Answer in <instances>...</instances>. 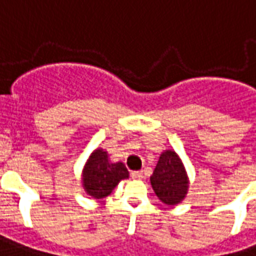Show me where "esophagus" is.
<instances>
[{
    "instance_id": "obj_1",
    "label": "esophagus",
    "mask_w": 256,
    "mask_h": 256,
    "mask_svg": "<svg viewBox=\"0 0 256 256\" xmlns=\"http://www.w3.org/2000/svg\"><path fill=\"white\" fill-rule=\"evenodd\" d=\"M130 175H132V178H133V179H136V180H140V179H142L144 178L142 172L141 171H133L132 174H130Z\"/></svg>"
}]
</instances>
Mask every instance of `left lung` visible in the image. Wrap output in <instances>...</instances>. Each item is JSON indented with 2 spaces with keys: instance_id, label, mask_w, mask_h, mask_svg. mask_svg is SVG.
<instances>
[{
  "instance_id": "1",
  "label": "left lung",
  "mask_w": 256,
  "mask_h": 256,
  "mask_svg": "<svg viewBox=\"0 0 256 256\" xmlns=\"http://www.w3.org/2000/svg\"><path fill=\"white\" fill-rule=\"evenodd\" d=\"M150 183L158 200L166 205H178L187 194L186 171L175 152L166 150L160 156L150 176Z\"/></svg>"
}]
</instances>
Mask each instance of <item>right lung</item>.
I'll return each mask as SVG.
<instances>
[{
	"label": "right lung",
	"instance_id": "obj_1",
	"mask_svg": "<svg viewBox=\"0 0 256 256\" xmlns=\"http://www.w3.org/2000/svg\"><path fill=\"white\" fill-rule=\"evenodd\" d=\"M126 178H128V171L124 164H111L107 152L98 149L92 153L85 166L82 182L85 191L99 200L110 196L119 182Z\"/></svg>",
	"mask_w": 256,
	"mask_h": 256
}]
</instances>
